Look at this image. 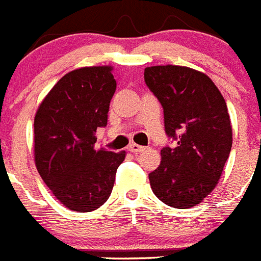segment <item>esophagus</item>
I'll list each match as a JSON object with an SVG mask.
<instances>
[{
    "instance_id": "34e87169",
    "label": "esophagus",
    "mask_w": 261,
    "mask_h": 261,
    "mask_svg": "<svg viewBox=\"0 0 261 261\" xmlns=\"http://www.w3.org/2000/svg\"><path fill=\"white\" fill-rule=\"evenodd\" d=\"M127 149L130 151V152H142V151H144V147L143 146H139V144L137 143H131L130 146L127 147Z\"/></svg>"
}]
</instances>
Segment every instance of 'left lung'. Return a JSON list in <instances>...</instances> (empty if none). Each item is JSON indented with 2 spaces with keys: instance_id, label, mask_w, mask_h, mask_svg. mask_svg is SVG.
Returning <instances> with one entry per match:
<instances>
[{
  "instance_id": "left-lung-1",
  "label": "left lung",
  "mask_w": 261,
  "mask_h": 261,
  "mask_svg": "<svg viewBox=\"0 0 261 261\" xmlns=\"http://www.w3.org/2000/svg\"><path fill=\"white\" fill-rule=\"evenodd\" d=\"M144 81L164 110V127L176 146L162 149L148 174L152 192L176 209H188L218 184L232 146L227 105L205 73L180 65L144 69Z\"/></svg>"
}]
</instances>
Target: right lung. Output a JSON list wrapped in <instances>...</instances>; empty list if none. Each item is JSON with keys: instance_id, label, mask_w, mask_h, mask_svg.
I'll list each match as a JSON object with an SVG mask.
<instances>
[{"instance_id": "add662e5", "label": "right lung", "mask_w": 261, "mask_h": 261, "mask_svg": "<svg viewBox=\"0 0 261 261\" xmlns=\"http://www.w3.org/2000/svg\"><path fill=\"white\" fill-rule=\"evenodd\" d=\"M117 89L112 67H84L63 76L34 121L38 172L69 210L93 212L108 201L126 152L96 149Z\"/></svg>"}]
</instances>
